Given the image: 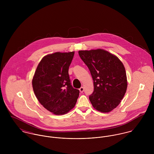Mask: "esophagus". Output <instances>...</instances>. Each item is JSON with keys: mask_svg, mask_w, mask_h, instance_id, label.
<instances>
[{"mask_svg": "<svg viewBox=\"0 0 154 154\" xmlns=\"http://www.w3.org/2000/svg\"><path fill=\"white\" fill-rule=\"evenodd\" d=\"M79 91H80V92L81 93H82L84 92V87H81V88H79Z\"/></svg>", "mask_w": 154, "mask_h": 154, "instance_id": "obj_1", "label": "esophagus"}]
</instances>
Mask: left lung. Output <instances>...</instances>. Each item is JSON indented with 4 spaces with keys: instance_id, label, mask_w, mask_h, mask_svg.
Instances as JSON below:
<instances>
[{
    "instance_id": "left-lung-1",
    "label": "left lung",
    "mask_w": 154,
    "mask_h": 154,
    "mask_svg": "<svg viewBox=\"0 0 154 154\" xmlns=\"http://www.w3.org/2000/svg\"><path fill=\"white\" fill-rule=\"evenodd\" d=\"M79 55L88 66L94 81L89 99L94 109L109 112L120 103L127 89L125 68L119 59L103 49L80 50Z\"/></svg>"
}]
</instances>
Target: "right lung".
I'll return each instance as SVG.
<instances>
[{
    "label": "right lung",
    "mask_w": 154,
    "mask_h": 154,
    "mask_svg": "<svg viewBox=\"0 0 154 154\" xmlns=\"http://www.w3.org/2000/svg\"><path fill=\"white\" fill-rule=\"evenodd\" d=\"M74 53L56 52L44 56L32 79V88L38 101L56 115L72 110L79 97V91L73 88L68 73Z\"/></svg>",
    "instance_id": "1"
}]
</instances>
